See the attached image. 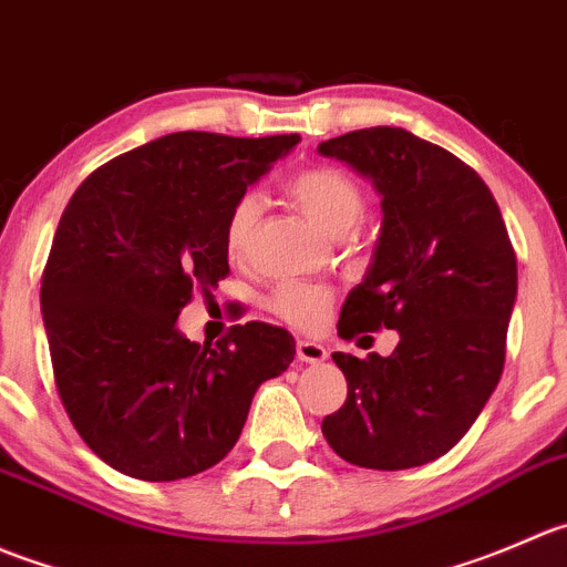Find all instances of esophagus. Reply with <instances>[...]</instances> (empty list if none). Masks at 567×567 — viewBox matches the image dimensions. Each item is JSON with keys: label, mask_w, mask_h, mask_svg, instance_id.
Masks as SVG:
<instances>
[{"label": "esophagus", "mask_w": 567, "mask_h": 567, "mask_svg": "<svg viewBox=\"0 0 567 567\" xmlns=\"http://www.w3.org/2000/svg\"><path fill=\"white\" fill-rule=\"evenodd\" d=\"M297 358L306 363H322L324 358H328V350H324L322 344H317V341H308V339H300L297 341Z\"/></svg>", "instance_id": "esophagus-1"}]
</instances>
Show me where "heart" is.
Listing matches in <instances>:
<instances>
[{"label": "heart", "instance_id": "heart-1", "mask_svg": "<svg viewBox=\"0 0 567 567\" xmlns=\"http://www.w3.org/2000/svg\"><path fill=\"white\" fill-rule=\"evenodd\" d=\"M297 206L306 212L308 220L328 234H344L361 220L367 195L363 187L347 171L333 165H311L295 173L286 184ZM256 217H259V198L254 193L239 195L223 220V250L228 259L239 261L248 256L250 239H254ZM267 311L276 313L284 322L295 328L313 330L324 324L330 308H333V289L319 284L281 281L265 297Z\"/></svg>", "mask_w": 567, "mask_h": 567}]
</instances>
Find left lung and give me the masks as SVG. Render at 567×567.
<instances>
[{"label":"left lung","mask_w":567,"mask_h":567,"mask_svg":"<svg viewBox=\"0 0 567 567\" xmlns=\"http://www.w3.org/2000/svg\"><path fill=\"white\" fill-rule=\"evenodd\" d=\"M383 195V234L363 284L347 297L341 339L400 330L389 358L333 352L347 400L322 419L339 457L400 472L446 455L498 385L518 265L480 173L396 126L319 145Z\"/></svg>","instance_id":"8db88e82"}]
</instances>
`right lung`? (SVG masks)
I'll return each instance as SVG.
<instances>
[{"label":"right lung","mask_w":567,"mask_h":567,"mask_svg":"<svg viewBox=\"0 0 567 567\" xmlns=\"http://www.w3.org/2000/svg\"><path fill=\"white\" fill-rule=\"evenodd\" d=\"M297 143L165 134L71 195L43 267V324L60 402L115 472L171 482L212 468L237 444L256 389L295 361L276 324H234L200 347L176 319L231 272L223 220L234 200Z\"/></svg>","instance_id":"obj_1"}]
</instances>
